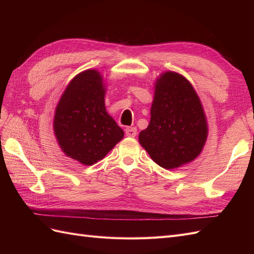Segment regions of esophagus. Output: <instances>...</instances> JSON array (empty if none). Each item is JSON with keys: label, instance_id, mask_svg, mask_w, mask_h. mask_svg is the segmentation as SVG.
Returning a JSON list of instances; mask_svg holds the SVG:
<instances>
[{"label": "esophagus", "instance_id": "34e87169", "mask_svg": "<svg viewBox=\"0 0 254 254\" xmlns=\"http://www.w3.org/2000/svg\"><path fill=\"white\" fill-rule=\"evenodd\" d=\"M125 133H126L127 136L134 137V136L136 135V133H137L136 128H134V127H127V128L125 129Z\"/></svg>", "mask_w": 254, "mask_h": 254}]
</instances>
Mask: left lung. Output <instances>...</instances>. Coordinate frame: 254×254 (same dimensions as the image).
I'll return each instance as SVG.
<instances>
[{
	"label": "left lung",
	"instance_id": "obj_1",
	"mask_svg": "<svg viewBox=\"0 0 254 254\" xmlns=\"http://www.w3.org/2000/svg\"><path fill=\"white\" fill-rule=\"evenodd\" d=\"M155 89L149 125L140 132L139 141L158 165L172 170L201 152L206 120L194 88L180 74H162Z\"/></svg>",
	"mask_w": 254,
	"mask_h": 254
}]
</instances>
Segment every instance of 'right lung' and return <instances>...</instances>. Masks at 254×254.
<instances>
[{
	"label": "right lung",
	"mask_w": 254,
	"mask_h": 254,
	"mask_svg": "<svg viewBox=\"0 0 254 254\" xmlns=\"http://www.w3.org/2000/svg\"><path fill=\"white\" fill-rule=\"evenodd\" d=\"M99 72L87 70L68 83L57 105L54 131L66 156L84 165L102 160L124 136L107 113Z\"/></svg>",
	"instance_id": "1"
}]
</instances>
